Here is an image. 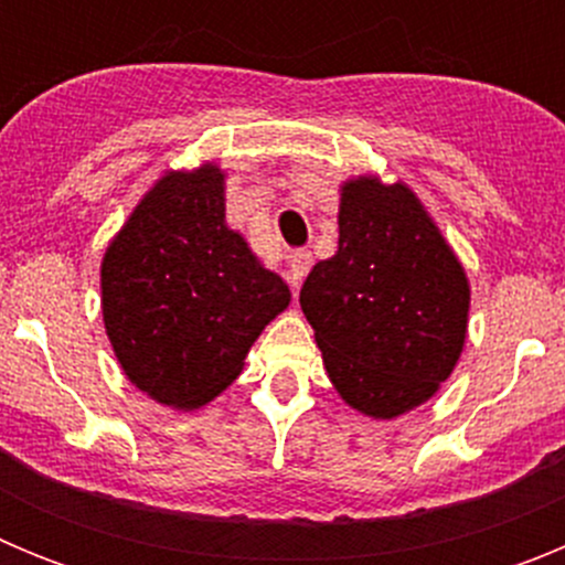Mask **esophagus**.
Returning a JSON list of instances; mask_svg holds the SVG:
<instances>
[{"mask_svg": "<svg viewBox=\"0 0 565 565\" xmlns=\"http://www.w3.org/2000/svg\"><path fill=\"white\" fill-rule=\"evenodd\" d=\"M313 257L311 252H294L291 257H288V271H286V279H288V286L297 291L299 286H302V279H306L308 268H311Z\"/></svg>", "mask_w": 565, "mask_h": 565, "instance_id": "34e87169", "label": "esophagus"}]
</instances>
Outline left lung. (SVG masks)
Returning a JSON list of instances; mask_svg holds the SVG:
<instances>
[{"label":"left lung","instance_id":"left-lung-1","mask_svg":"<svg viewBox=\"0 0 565 565\" xmlns=\"http://www.w3.org/2000/svg\"><path fill=\"white\" fill-rule=\"evenodd\" d=\"M299 306L339 396L396 418L450 379L469 282L413 189L362 174L342 183L339 248L311 268Z\"/></svg>","mask_w":565,"mask_h":565}]
</instances>
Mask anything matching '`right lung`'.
Masks as SVG:
<instances>
[{
  "label": "right lung",
  "mask_w": 565,
  "mask_h": 565,
  "mask_svg": "<svg viewBox=\"0 0 565 565\" xmlns=\"http://www.w3.org/2000/svg\"><path fill=\"white\" fill-rule=\"evenodd\" d=\"M288 302L286 282L226 226V174L214 163L163 174L102 263L115 356L138 391L178 411L226 391Z\"/></svg>",
  "instance_id": "add662e5"
}]
</instances>
